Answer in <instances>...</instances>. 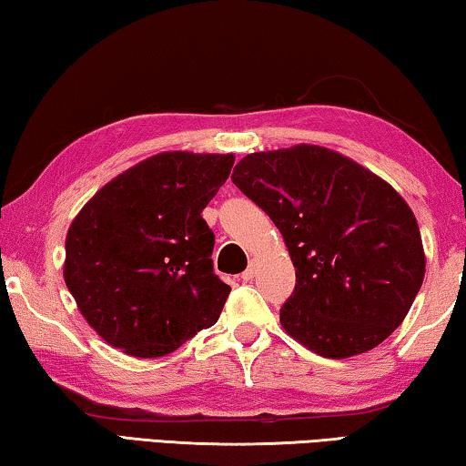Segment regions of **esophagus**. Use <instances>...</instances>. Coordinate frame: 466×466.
Listing matches in <instances>:
<instances>
[{
	"instance_id": "1",
	"label": "esophagus",
	"mask_w": 466,
	"mask_h": 466,
	"mask_svg": "<svg viewBox=\"0 0 466 466\" xmlns=\"http://www.w3.org/2000/svg\"><path fill=\"white\" fill-rule=\"evenodd\" d=\"M256 272H258V264H256L254 260H251V262H249V266H248V270L241 274V279L246 280V283H248V280H251V279L256 277Z\"/></svg>"
}]
</instances>
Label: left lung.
I'll list each match as a JSON object with an SVG mask.
<instances>
[{"label":"left lung","instance_id":"8db88e82","mask_svg":"<svg viewBox=\"0 0 466 466\" xmlns=\"http://www.w3.org/2000/svg\"><path fill=\"white\" fill-rule=\"evenodd\" d=\"M231 179L291 256L297 285L280 308L289 337L330 360L390 337L425 277L417 218L390 183L314 144L251 152Z\"/></svg>","mask_w":466,"mask_h":466}]
</instances>
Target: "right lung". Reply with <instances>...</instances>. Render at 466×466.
Returning a JSON list of instances; mask_svg holds the SVG:
<instances>
[{
    "mask_svg": "<svg viewBox=\"0 0 466 466\" xmlns=\"http://www.w3.org/2000/svg\"><path fill=\"white\" fill-rule=\"evenodd\" d=\"M233 155L161 152L84 204L66 238L64 279L106 345L152 360L217 322L231 287L212 270L202 210Z\"/></svg>",
    "mask_w": 466,
    "mask_h": 466,
    "instance_id": "1",
    "label": "right lung"
}]
</instances>
